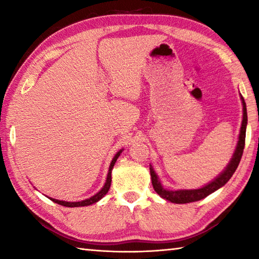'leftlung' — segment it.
I'll list each match as a JSON object with an SVG mask.
<instances>
[{"instance_id":"left-lung-1","label":"left lung","mask_w":259,"mask_h":259,"mask_svg":"<svg viewBox=\"0 0 259 259\" xmlns=\"http://www.w3.org/2000/svg\"><path fill=\"white\" fill-rule=\"evenodd\" d=\"M241 100H242V106H243V117H242V123H241V129H240V135H239V140L238 145H236L235 152L230 163L227 164L224 171H223L218 177L213 179L212 182H210L207 185L198 188V190H177V191H169L165 190V188L162 186L160 183L159 178H157V175L155 174L154 169L150 165V172L152 177V185L154 191L159 194L161 198L170 201L172 203H190V202H195V201L202 200L205 196L211 194L214 191H217L218 188L224 186L225 184L230 181L231 177L233 176L235 172L236 168L240 163L241 157H242L243 148H244V142H245V128H247V122H248V116H247V107H245V103L242 96H241Z\"/></svg>"}]
</instances>
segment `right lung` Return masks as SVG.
I'll use <instances>...</instances> for the list:
<instances>
[{
  "label": "right lung",
  "mask_w": 259,
  "mask_h": 259,
  "mask_svg": "<svg viewBox=\"0 0 259 259\" xmlns=\"http://www.w3.org/2000/svg\"><path fill=\"white\" fill-rule=\"evenodd\" d=\"M121 153H122V150H120L119 152H117L116 154H115V156L113 157L111 164H109V169H108V174H107L106 182H105V185L103 186L102 190H100V191L97 193V194H95L94 196H91V198H89V199H85V200H83V201H78V202H67V201H60V200L52 199V198H49V199L54 201L55 203H58V204H60V205H64V207H71V208H74V207H85V205H90V204H93V203L98 202V201H99L100 199L104 198L105 194H106V193L108 192L109 187H111L113 166H114V164H115L117 157L120 156Z\"/></svg>",
  "instance_id": "obj_1"
}]
</instances>
